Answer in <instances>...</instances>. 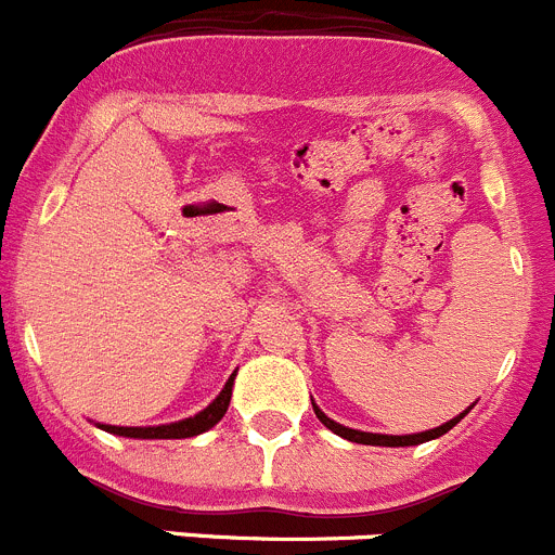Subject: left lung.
I'll return each instance as SVG.
<instances>
[{
  "label": "left lung",
  "mask_w": 555,
  "mask_h": 555,
  "mask_svg": "<svg viewBox=\"0 0 555 555\" xmlns=\"http://www.w3.org/2000/svg\"><path fill=\"white\" fill-rule=\"evenodd\" d=\"M472 409H474V403L468 405V409L463 411V414H457L455 420L444 422V425H439V427H433V430L411 433V436H387V433H365V430H353V427L340 425V422L330 420V416H326L324 411H321L319 405L313 403V411H315V416H319V420H321V425L330 427V430L335 433V436H340V439H346V441H353V444H373V447H414V444H425V441L439 439V436H444L447 430H452V427H455L457 422H461L463 416H466Z\"/></svg>",
  "instance_id": "obj_1"
}]
</instances>
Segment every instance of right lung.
Wrapping results in <instances>:
<instances>
[{
    "mask_svg": "<svg viewBox=\"0 0 555 555\" xmlns=\"http://www.w3.org/2000/svg\"><path fill=\"white\" fill-rule=\"evenodd\" d=\"M231 387H234V376L225 382L223 392L212 400L204 411H198L195 416L188 420L168 422V425H150V427H119V425H94L105 433H114V436H125V439H190V436H198V433H207L209 427L218 425L223 420V414L229 411L231 403Z\"/></svg>",
    "mask_w": 555,
    "mask_h": 555,
    "instance_id": "right-lung-1",
    "label": "right lung"
}]
</instances>
